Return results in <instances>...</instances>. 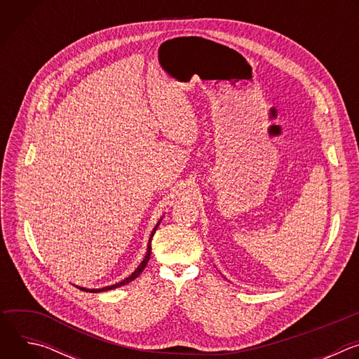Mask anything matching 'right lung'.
Returning a JSON list of instances; mask_svg holds the SVG:
<instances>
[{
	"label": "right lung",
	"instance_id": "1",
	"mask_svg": "<svg viewBox=\"0 0 359 359\" xmlns=\"http://www.w3.org/2000/svg\"><path fill=\"white\" fill-rule=\"evenodd\" d=\"M161 224V222L158 223V226ZM158 226L153 229V231H151V234H150V238H149V245H147V252H146V255H144V260L140 263V266L135 270V273H132V276H129L128 278H125L123 281H121V283H118V284H115V285H111V287H104V288H97V290H86V288H81L79 287V290H83V291H89V292H100V291H108V290H114V288H118V287H121V285H125V284H128V283H130V281H133L135 278H137L139 276H140V273L144 270V267H146V264H147V262H149V259H150V254H151V247H150V241H151V237H153V234H155V231H156V229H158Z\"/></svg>",
	"mask_w": 359,
	"mask_h": 359
}]
</instances>
